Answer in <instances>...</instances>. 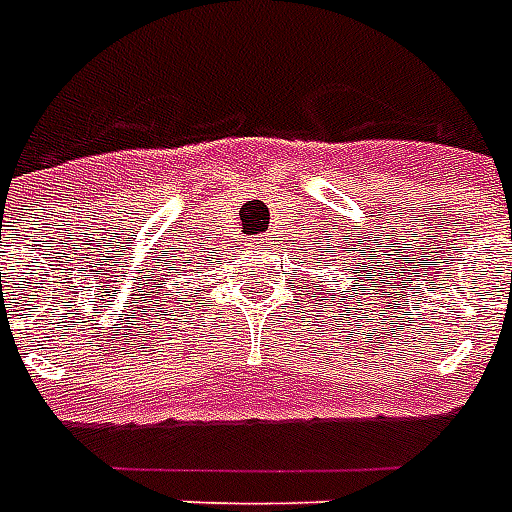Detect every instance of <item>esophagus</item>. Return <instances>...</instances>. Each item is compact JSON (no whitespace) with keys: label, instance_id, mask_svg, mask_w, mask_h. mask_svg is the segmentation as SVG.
Segmentation results:
<instances>
[{"label":"esophagus","instance_id":"34e87169","mask_svg":"<svg viewBox=\"0 0 512 512\" xmlns=\"http://www.w3.org/2000/svg\"><path fill=\"white\" fill-rule=\"evenodd\" d=\"M265 244H268V241H265V239H257L255 241V247H265Z\"/></svg>","mask_w":512,"mask_h":512}]
</instances>
